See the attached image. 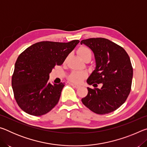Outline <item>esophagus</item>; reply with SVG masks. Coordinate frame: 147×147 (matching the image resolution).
I'll return each mask as SVG.
<instances>
[{"instance_id": "34e87169", "label": "esophagus", "mask_w": 147, "mask_h": 147, "mask_svg": "<svg viewBox=\"0 0 147 147\" xmlns=\"http://www.w3.org/2000/svg\"><path fill=\"white\" fill-rule=\"evenodd\" d=\"M70 85L71 86H72L73 87H74V88H79L80 87V86H79V85H76V84H72V83H71L70 84Z\"/></svg>"}]
</instances>
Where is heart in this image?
Wrapping results in <instances>:
<instances>
[{"instance_id": "heart-1", "label": "heart", "mask_w": 147, "mask_h": 147, "mask_svg": "<svg viewBox=\"0 0 147 147\" xmlns=\"http://www.w3.org/2000/svg\"><path fill=\"white\" fill-rule=\"evenodd\" d=\"M78 54L80 58L85 61L87 59L91 60L92 57V53L88 47H80L78 49ZM86 77V74L81 71H73L68 76V79L71 82L75 84H80L82 82Z\"/></svg>"}]
</instances>
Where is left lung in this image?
<instances>
[{"label":"left lung","mask_w":147,"mask_h":147,"mask_svg":"<svg viewBox=\"0 0 147 147\" xmlns=\"http://www.w3.org/2000/svg\"><path fill=\"white\" fill-rule=\"evenodd\" d=\"M94 54L96 68L87 80L94 87L82 102L94 113L104 115L113 112L124 103L131 91L133 68L128 54L123 47L108 39L89 38L80 42Z\"/></svg>","instance_id":"left-lung-1"}]
</instances>
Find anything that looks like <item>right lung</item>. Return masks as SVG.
Instances as JSON below:
<instances>
[{
    "instance_id": "add662e5",
    "label": "right lung",
    "mask_w": 147,
    "mask_h": 147,
    "mask_svg": "<svg viewBox=\"0 0 147 147\" xmlns=\"http://www.w3.org/2000/svg\"><path fill=\"white\" fill-rule=\"evenodd\" d=\"M79 40L68 43L41 41L32 45L17 59L11 86L17 104L24 112L45 115L58 104L65 83L52 85L49 73L61 65Z\"/></svg>"
}]
</instances>
